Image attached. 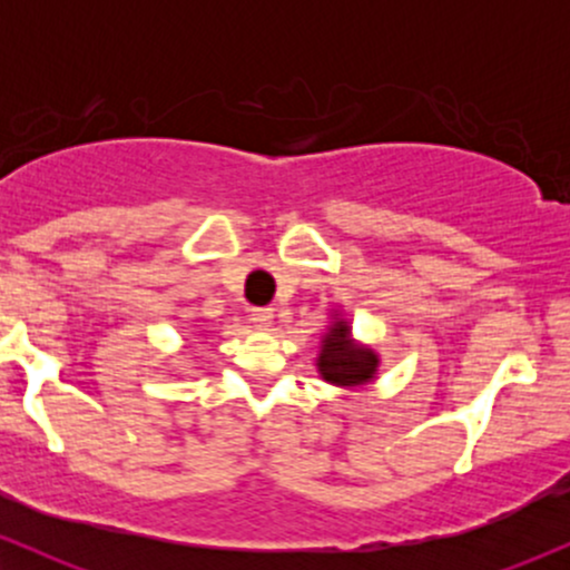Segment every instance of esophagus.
I'll list each match as a JSON object with an SVG mask.
<instances>
[{
  "label": "esophagus",
  "instance_id": "esophagus-1",
  "mask_svg": "<svg viewBox=\"0 0 570 570\" xmlns=\"http://www.w3.org/2000/svg\"><path fill=\"white\" fill-rule=\"evenodd\" d=\"M252 324L257 326V330H271L273 307H254V311H252Z\"/></svg>",
  "mask_w": 570,
  "mask_h": 570
}]
</instances>
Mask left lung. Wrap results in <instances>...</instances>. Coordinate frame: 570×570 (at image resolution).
<instances>
[{
	"mask_svg": "<svg viewBox=\"0 0 570 570\" xmlns=\"http://www.w3.org/2000/svg\"><path fill=\"white\" fill-rule=\"evenodd\" d=\"M337 316V313H335ZM316 367L322 381L337 385V389H362L375 381L381 356L362 345L351 335L348 318H332L322 335V351L316 356Z\"/></svg>",
	"mask_w": 570,
	"mask_h": 570,
	"instance_id": "1",
	"label": "left lung"
}]
</instances>
